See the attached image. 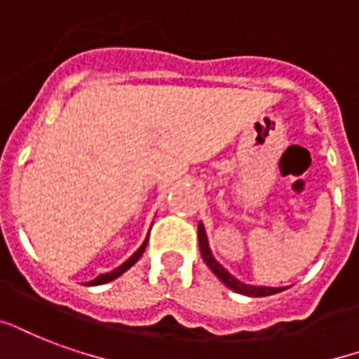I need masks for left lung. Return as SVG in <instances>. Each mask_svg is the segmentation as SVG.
Here are the masks:
<instances>
[{
    "mask_svg": "<svg viewBox=\"0 0 359 359\" xmlns=\"http://www.w3.org/2000/svg\"><path fill=\"white\" fill-rule=\"evenodd\" d=\"M198 246H201V255L204 263L210 266V271L214 272L215 276L223 282V284L231 287L233 292L242 293V295H248V297H266V295H274V293H280L284 287H265V285H248L242 284L241 280H236L229 271H225L223 266L214 259V255L210 252L208 246V236H206V231H204V225L198 223Z\"/></svg>",
    "mask_w": 359,
    "mask_h": 359,
    "instance_id": "8db88e82",
    "label": "left lung"
}]
</instances>
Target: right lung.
Wrapping results in <instances>:
<instances>
[{"instance_id":"1","label":"right lung","mask_w":359,"mask_h":359,"mask_svg":"<svg viewBox=\"0 0 359 359\" xmlns=\"http://www.w3.org/2000/svg\"><path fill=\"white\" fill-rule=\"evenodd\" d=\"M147 238H149V236H147ZM147 238H145L144 244H142V246H140L138 250H136V253H132L130 257H128V259H126L125 263H123V265L117 266V269H115V271H111V272H106V274H100V276H96V278H94V280H90V282H88V285L107 284V282H111V280L118 278V276H121V274H123V272H125V271H128V269H130V266L134 265V263H136V261H138L140 257H142V253L145 252V246H147Z\"/></svg>"}]
</instances>
